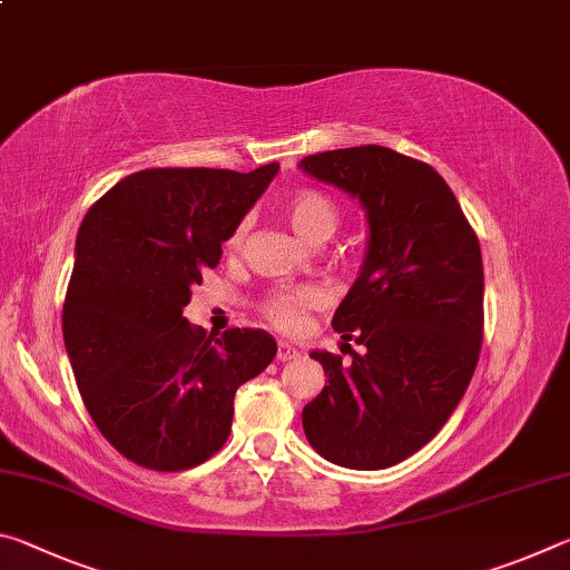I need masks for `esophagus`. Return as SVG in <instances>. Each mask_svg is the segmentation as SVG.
Masks as SVG:
<instances>
[{
  "label": "esophagus",
  "instance_id": "esophagus-1",
  "mask_svg": "<svg viewBox=\"0 0 570 570\" xmlns=\"http://www.w3.org/2000/svg\"><path fill=\"white\" fill-rule=\"evenodd\" d=\"M298 350H294L292 344L288 342H278V346H276V360L278 362H292V360H298Z\"/></svg>",
  "mask_w": 570,
  "mask_h": 570
}]
</instances>
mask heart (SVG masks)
<instances>
[{
  "instance_id": "1",
  "label": "heart",
  "mask_w": 570,
  "mask_h": 570,
  "mask_svg": "<svg viewBox=\"0 0 570 570\" xmlns=\"http://www.w3.org/2000/svg\"><path fill=\"white\" fill-rule=\"evenodd\" d=\"M286 218L298 236L308 244H324L326 238L340 228L342 210L336 206L332 196L316 188H298L284 204ZM244 240V226L236 228L230 236V246H238ZM322 306V292L314 286H296V288H282L266 298L264 312L278 330L284 332H298L306 322V314Z\"/></svg>"
}]
</instances>
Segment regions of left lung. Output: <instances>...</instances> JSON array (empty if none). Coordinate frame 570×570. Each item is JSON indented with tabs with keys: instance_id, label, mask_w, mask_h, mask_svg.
<instances>
[{
	"instance_id": "8db88e82",
	"label": "left lung",
	"mask_w": 570,
	"mask_h": 570,
	"mask_svg": "<svg viewBox=\"0 0 570 570\" xmlns=\"http://www.w3.org/2000/svg\"><path fill=\"white\" fill-rule=\"evenodd\" d=\"M298 168L360 198L370 224L360 276L332 320L364 352L352 364L312 352L330 384L302 412L306 440L334 465L392 468L438 435L475 372L478 236L445 178L397 150H326Z\"/></svg>"
}]
</instances>
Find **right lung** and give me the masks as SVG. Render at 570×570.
I'll use <instances>...</instances> for the list:
<instances>
[{"label":"right lung","instance_id":"right-lung-1","mask_svg":"<svg viewBox=\"0 0 570 570\" xmlns=\"http://www.w3.org/2000/svg\"><path fill=\"white\" fill-rule=\"evenodd\" d=\"M278 173L148 168L105 193L77 230L65 350L102 438L142 468L178 472L224 448L240 384L276 356L264 330L206 334L183 316Z\"/></svg>","mask_w":570,"mask_h":570}]
</instances>
